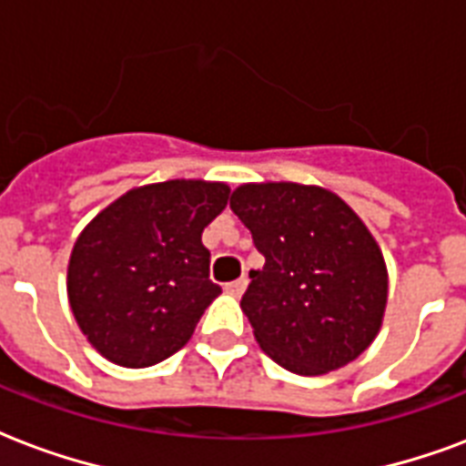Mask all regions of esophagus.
Listing matches in <instances>:
<instances>
[{
  "instance_id": "1",
  "label": "esophagus",
  "mask_w": 466,
  "mask_h": 466,
  "mask_svg": "<svg viewBox=\"0 0 466 466\" xmlns=\"http://www.w3.org/2000/svg\"><path fill=\"white\" fill-rule=\"evenodd\" d=\"M245 287H248V279H245V277H240V279H236V282L226 284V291H228L230 297H243Z\"/></svg>"
}]
</instances>
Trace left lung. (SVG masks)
<instances>
[{
	"instance_id": "obj_1",
	"label": "left lung",
	"mask_w": 466,
	"mask_h": 466,
	"mask_svg": "<svg viewBox=\"0 0 466 466\" xmlns=\"http://www.w3.org/2000/svg\"><path fill=\"white\" fill-rule=\"evenodd\" d=\"M230 208L265 267L240 309L274 362L304 377L340 370L377 338L389 277L362 218L323 187L240 184Z\"/></svg>"
}]
</instances>
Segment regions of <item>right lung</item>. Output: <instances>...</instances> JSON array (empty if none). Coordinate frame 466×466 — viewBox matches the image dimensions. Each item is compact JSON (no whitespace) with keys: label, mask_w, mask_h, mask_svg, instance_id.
Returning a JSON list of instances; mask_svg holds the SVG:
<instances>
[{"label":"right lung","mask_w":466,"mask_h":466,"mask_svg":"<svg viewBox=\"0 0 466 466\" xmlns=\"http://www.w3.org/2000/svg\"><path fill=\"white\" fill-rule=\"evenodd\" d=\"M228 184L169 179L126 192L79 233L67 299L79 330L121 367L182 350L221 294L201 233L228 204Z\"/></svg>","instance_id":"right-lung-1"}]
</instances>
